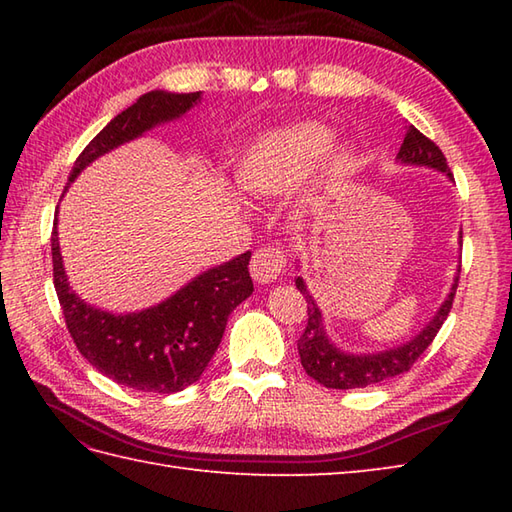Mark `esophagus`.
Returning <instances> with one entry per match:
<instances>
[{
	"label": "esophagus",
	"instance_id": "obj_1",
	"mask_svg": "<svg viewBox=\"0 0 512 512\" xmlns=\"http://www.w3.org/2000/svg\"><path fill=\"white\" fill-rule=\"evenodd\" d=\"M286 268V255L281 248L275 246H264L259 248L257 253L250 259V275L257 281V284H270L275 281Z\"/></svg>",
	"mask_w": 512,
	"mask_h": 512
}]
</instances>
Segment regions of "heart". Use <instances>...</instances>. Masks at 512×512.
Listing matches in <instances>:
<instances>
[{
	"instance_id": "heart-1",
	"label": "heart",
	"mask_w": 512,
	"mask_h": 512,
	"mask_svg": "<svg viewBox=\"0 0 512 512\" xmlns=\"http://www.w3.org/2000/svg\"><path fill=\"white\" fill-rule=\"evenodd\" d=\"M336 134L319 123H297L268 132L250 147L237 169V180L255 195H286L319 171L334 147ZM352 165V151L341 149L332 171L341 176Z\"/></svg>"
}]
</instances>
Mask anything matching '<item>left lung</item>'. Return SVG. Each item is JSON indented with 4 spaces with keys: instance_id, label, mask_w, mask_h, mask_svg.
<instances>
[{
    "instance_id": "1",
    "label": "left lung",
    "mask_w": 512,
    "mask_h": 512,
    "mask_svg": "<svg viewBox=\"0 0 512 512\" xmlns=\"http://www.w3.org/2000/svg\"><path fill=\"white\" fill-rule=\"evenodd\" d=\"M396 160L400 165H407V167H427L433 171H440L449 180H453V173L440 147L436 143H431L427 136H422L413 125H407V134H405V140H402ZM460 239H462V233H460ZM458 275L453 279L447 299L440 303V308L436 310V314H433L431 321L424 325L416 336H411L409 341L400 343L396 347H389V350L365 352V354L345 352L330 339L328 330H325L321 308L310 295L303 277H297L295 284L301 295L308 301V325H306V332L301 334V339L297 343L301 365L306 369V374L312 376L323 387L358 389V387L380 383V380H387L402 372H409V367L418 361V356L427 350L433 341V336L438 334L442 323L447 321L453 306L455 288H458Z\"/></svg>"
}]
</instances>
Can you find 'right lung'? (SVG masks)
I'll return each mask as SVG.
<instances>
[{"instance_id": "1", "label": "right lung", "mask_w": 512, "mask_h": 512, "mask_svg": "<svg viewBox=\"0 0 512 512\" xmlns=\"http://www.w3.org/2000/svg\"><path fill=\"white\" fill-rule=\"evenodd\" d=\"M202 101V92L154 90L114 116L70 171L68 187L94 160L145 136L158 125L178 121ZM65 187V191H68ZM59 213V209H57ZM59 217L52 226V273L65 325L79 352L114 383L154 394H176L193 385L222 341L228 314L253 295L250 253L206 268L165 301L138 312H107L90 306L70 288L59 246Z\"/></svg>"}]
</instances>
